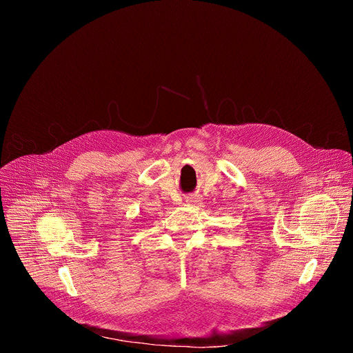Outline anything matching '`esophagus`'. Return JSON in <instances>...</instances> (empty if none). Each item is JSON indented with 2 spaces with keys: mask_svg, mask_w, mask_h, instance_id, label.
Returning <instances> with one entry per match:
<instances>
[{
  "mask_svg": "<svg viewBox=\"0 0 353 353\" xmlns=\"http://www.w3.org/2000/svg\"><path fill=\"white\" fill-rule=\"evenodd\" d=\"M188 201H189V203H197V201H199V197H197V196H190V197H188Z\"/></svg>",
  "mask_w": 353,
  "mask_h": 353,
  "instance_id": "obj_1",
  "label": "esophagus"
}]
</instances>
